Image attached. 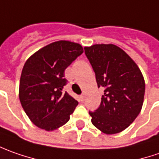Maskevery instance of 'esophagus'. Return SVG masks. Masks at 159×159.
<instances>
[{
  "mask_svg": "<svg viewBox=\"0 0 159 159\" xmlns=\"http://www.w3.org/2000/svg\"><path fill=\"white\" fill-rule=\"evenodd\" d=\"M79 98H80V100H81V101H82V102L84 101V98H85V95H84V94H82V95H80Z\"/></svg>",
  "mask_w": 159,
  "mask_h": 159,
  "instance_id": "esophagus-1",
  "label": "esophagus"
}]
</instances>
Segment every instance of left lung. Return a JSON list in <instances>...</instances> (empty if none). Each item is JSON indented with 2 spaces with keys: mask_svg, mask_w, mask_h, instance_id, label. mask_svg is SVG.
<instances>
[{
  "mask_svg": "<svg viewBox=\"0 0 159 159\" xmlns=\"http://www.w3.org/2000/svg\"><path fill=\"white\" fill-rule=\"evenodd\" d=\"M84 52L104 89L100 107L89 112L91 122L107 134L129 127L142 110L145 92L143 75L127 52L112 44L85 47Z\"/></svg>",
  "mask_w": 159,
  "mask_h": 159,
  "instance_id": "1",
  "label": "left lung"
}]
</instances>
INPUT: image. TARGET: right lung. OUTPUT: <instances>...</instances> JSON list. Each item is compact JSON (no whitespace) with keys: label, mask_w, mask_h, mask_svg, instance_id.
Masks as SVG:
<instances>
[{"label":"right lung","mask_w":159,"mask_h":159,"mask_svg":"<svg viewBox=\"0 0 159 159\" xmlns=\"http://www.w3.org/2000/svg\"><path fill=\"white\" fill-rule=\"evenodd\" d=\"M84 52L75 42H52L30 56L22 70L19 99L25 113L38 128L47 131L69 121L78 102L68 92L64 71Z\"/></svg>","instance_id":"add662e5"}]
</instances>
